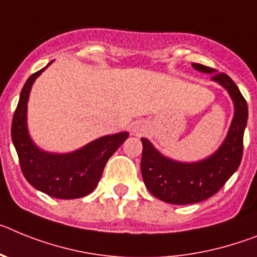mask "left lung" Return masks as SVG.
<instances>
[{"mask_svg": "<svg viewBox=\"0 0 257 257\" xmlns=\"http://www.w3.org/2000/svg\"><path fill=\"white\" fill-rule=\"evenodd\" d=\"M195 70L213 73L215 70L193 63ZM212 80L221 84L233 98L235 113L227 137L211 158L199 163L184 164L160 155L153 145L142 138L141 173L154 196L171 204H191L215 195L238 169L243 155V133L248 117V107L235 82L224 72L213 73Z\"/></svg>", "mask_w": 257, "mask_h": 257, "instance_id": "obj_1", "label": "left lung"}]
</instances>
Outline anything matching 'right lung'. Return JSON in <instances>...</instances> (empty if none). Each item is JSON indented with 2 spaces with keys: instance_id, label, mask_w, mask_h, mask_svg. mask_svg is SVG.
Returning <instances> with one entry per match:
<instances>
[{
  "instance_id": "1",
  "label": "right lung",
  "mask_w": 257,
  "mask_h": 257,
  "mask_svg": "<svg viewBox=\"0 0 257 257\" xmlns=\"http://www.w3.org/2000/svg\"><path fill=\"white\" fill-rule=\"evenodd\" d=\"M37 71L28 77L11 122V140L23 176L35 189L58 199H76L94 190L107 160L128 138V133L106 136L71 154H49L39 150L27 132V102Z\"/></svg>"
}]
</instances>
